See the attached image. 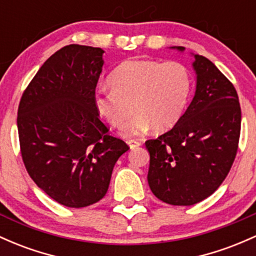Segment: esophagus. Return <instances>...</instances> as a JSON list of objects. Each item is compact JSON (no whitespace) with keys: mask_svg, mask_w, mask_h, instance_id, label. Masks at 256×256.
<instances>
[{"mask_svg":"<svg viewBox=\"0 0 256 256\" xmlns=\"http://www.w3.org/2000/svg\"><path fill=\"white\" fill-rule=\"evenodd\" d=\"M128 144L130 146L131 150H134V148L140 147V146H141L142 143H141V141H138V140H128Z\"/></svg>","mask_w":256,"mask_h":256,"instance_id":"obj_1","label":"esophagus"}]
</instances>
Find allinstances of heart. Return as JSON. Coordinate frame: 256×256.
<instances>
[{"mask_svg":"<svg viewBox=\"0 0 256 256\" xmlns=\"http://www.w3.org/2000/svg\"><path fill=\"white\" fill-rule=\"evenodd\" d=\"M110 88L94 94L97 113L114 128L125 124L124 136L150 130L166 131L181 119L192 91V75L178 62L126 60L109 76Z\"/></svg>","mask_w":256,"mask_h":256,"instance_id":"obj_1","label":"heart"}]
</instances>
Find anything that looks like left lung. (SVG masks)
Returning a JSON list of instances; mask_svg holds the SVG:
<instances>
[{
    "label": "left lung",
    "mask_w": 256,
    "mask_h": 256,
    "mask_svg": "<svg viewBox=\"0 0 256 256\" xmlns=\"http://www.w3.org/2000/svg\"><path fill=\"white\" fill-rule=\"evenodd\" d=\"M194 60L196 94L187 110L170 131L146 141L148 184L171 206H193L212 196L231 170L240 142L242 114L234 86L208 58Z\"/></svg>",
    "instance_id": "left-lung-1"
}]
</instances>
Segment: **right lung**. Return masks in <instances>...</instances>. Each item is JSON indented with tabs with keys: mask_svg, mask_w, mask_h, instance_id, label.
Masks as SVG:
<instances>
[{
	"mask_svg": "<svg viewBox=\"0 0 256 256\" xmlns=\"http://www.w3.org/2000/svg\"><path fill=\"white\" fill-rule=\"evenodd\" d=\"M100 47L69 44L44 63L18 108L28 174L57 203L84 208L106 196L116 160L130 148L110 136L94 104L102 72Z\"/></svg>",
	"mask_w": 256,
	"mask_h": 256,
	"instance_id": "right-lung-1",
	"label": "right lung"
}]
</instances>
